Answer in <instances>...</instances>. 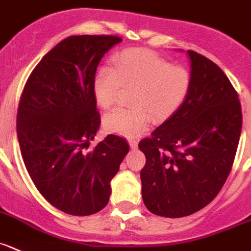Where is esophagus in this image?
I'll list each match as a JSON object with an SVG mask.
<instances>
[{"mask_svg":"<svg viewBox=\"0 0 251 251\" xmlns=\"http://www.w3.org/2000/svg\"><path fill=\"white\" fill-rule=\"evenodd\" d=\"M128 145H130V147L132 148V150H136V148H137V146H138V143H137V141H136V140H132V138H130V140H128Z\"/></svg>","mask_w":251,"mask_h":251,"instance_id":"esophagus-1","label":"esophagus"}]
</instances>
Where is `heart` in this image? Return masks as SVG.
<instances>
[{"label":"heart","instance_id":"obj_1","mask_svg":"<svg viewBox=\"0 0 251 251\" xmlns=\"http://www.w3.org/2000/svg\"><path fill=\"white\" fill-rule=\"evenodd\" d=\"M114 67L103 66L93 78V96L101 109L118 101L121 88H135L131 109H116L104 119L110 132L135 137L145 132L151 120L169 119L186 100L191 75L185 67L173 66L146 49H127L113 57Z\"/></svg>","mask_w":251,"mask_h":251}]
</instances>
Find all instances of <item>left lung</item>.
<instances>
[{"instance_id": "8db88e82", "label": "left lung", "mask_w": 251, "mask_h": 251, "mask_svg": "<svg viewBox=\"0 0 251 251\" xmlns=\"http://www.w3.org/2000/svg\"><path fill=\"white\" fill-rule=\"evenodd\" d=\"M191 89L179 110L140 142L146 207L162 217L193 215L217 196L234 162L242 108L225 72L187 50Z\"/></svg>"}]
</instances>
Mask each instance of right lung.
<instances>
[{"mask_svg":"<svg viewBox=\"0 0 251 251\" xmlns=\"http://www.w3.org/2000/svg\"><path fill=\"white\" fill-rule=\"evenodd\" d=\"M113 35H72L51 49L26 81L17 136L39 193L57 210L89 216L103 210L127 142L108 135L84 151L100 126L93 78L101 57L119 44Z\"/></svg>","mask_w":251,"mask_h":251,"instance_id":"obj_1","label":"right lung"}]
</instances>
